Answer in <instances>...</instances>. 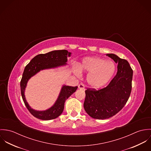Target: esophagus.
<instances>
[{"label": "esophagus", "instance_id": "34e87169", "mask_svg": "<svg viewBox=\"0 0 151 151\" xmlns=\"http://www.w3.org/2000/svg\"><path fill=\"white\" fill-rule=\"evenodd\" d=\"M78 88L80 89H85V86H84V84H80L78 85Z\"/></svg>", "mask_w": 151, "mask_h": 151}]
</instances>
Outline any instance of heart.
I'll return each mask as SVG.
<instances>
[{
    "instance_id": "b5f03b06",
    "label": "heart",
    "mask_w": 151,
    "mask_h": 151,
    "mask_svg": "<svg viewBox=\"0 0 151 151\" xmlns=\"http://www.w3.org/2000/svg\"><path fill=\"white\" fill-rule=\"evenodd\" d=\"M116 70L114 63L98 57L85 58L74 73L80 77L81 71L88 73L86 81L93 88H100L106 85L113 77Z\"/></svg>"
}]
</instances>
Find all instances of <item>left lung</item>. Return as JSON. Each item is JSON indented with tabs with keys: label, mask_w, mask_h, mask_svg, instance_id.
<instances>
[{
	"label": "left lung",
	"mask_w": 151,
	"mask_h": 151,
	"mask_svg": "<svg viewBox=\"0 0 151 151\" xmlns=\"http://www.w3.org/2000/svg\"><path fill=\"white\" fill-rule=\"evenodd\" d=\"M106 55L118 63L116 75L106 87L86 91L84 108L89 116L96 119H109L120 111L127 103L132 88L133 71L129 62L113 53Z\"/></svg>",
	"instance_id": "1"
}]
</instances>
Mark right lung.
<instances>
[{
  "label": "right lung",
  "mask_w": 151,
  "mask_h": 151,
  "mask_svg": "<svg viewBox=\"0 0 151 151\" xmlns=\"http://www.w3.org/2000/svg\"><path fill=\"white\" fill-rule=\"evenodd\" d=\"M71 55V53L67 50H53L45 54L37 55L25 66L20 82L22 98L29 111L36 118L42 120H49L59 117L63 111L65 100L76 92L78 86L63 85L53 106L45 110L38 111L31 108L25 99L24 93L28 80L41 70L67 65V58Z\"/></svg>",
  "instance_id": "obj_1"
}]
</instances>
